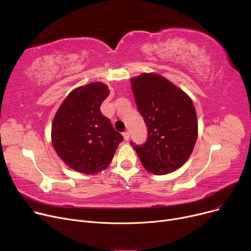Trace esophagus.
<instances>
[{"instance_id": "obj_1", "label": "esophagus", "mask_w": 251, "mask_h": 251, "mask_svg": "<svg viewBox=\"0 0 251 251\" xmlns=\"http://www.w3.org/2000/svg\"><path fill=\"white\" fill-rule=\"evenodd\" d=\"M123 136H124V139H125L126 141H128V140H129V137H130V134H129V132H127V131H126V132L123 133Z\"/></svg>"}]
</instances>
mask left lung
<instances>
[{"label": "left lung", "instance_id": "1", "mask_svg": "<svg viewBox=\"0 0 251 251\" xmlns=\"http://www.w3.org/2000/svg\"><path fill=\"white\" fill-rule=\"evenodd\" d=\"M137 110L148 127L147 141L130 144L149 172L165 175L185 164L197 138V118L190 98L163 76L144 73L131 79Z\"/></svg>", "mask_w": 251, "mask_h": 251}]
</instances>
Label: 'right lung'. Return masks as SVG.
Wrapping results in <instances>:
<instances>
[{
  "instance_id": "add662e5",
  "label": "right lung",
  "mask_w": 251,
  "mask_h": 251,
  "mask_svg": "<svg viewBox=\"0 0 251 251\" xmlns=\"http://www.w3.org/2000/svg\"><path fill=\"white\" fill-rule=\"evenodd\" d=\"M109 95L101 82L78 87L65 99L52 121L55 151L79 173L92 175L107 168L124 139L100 110Z\"/></svg>"
}]
</instances>
